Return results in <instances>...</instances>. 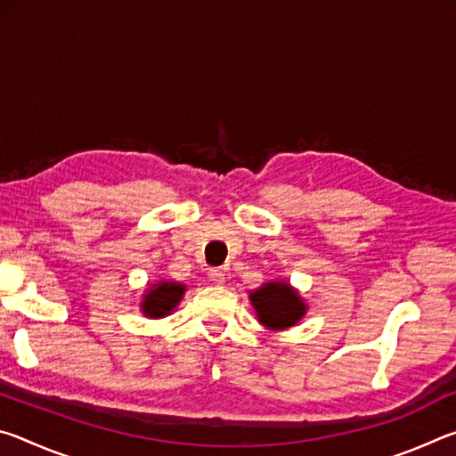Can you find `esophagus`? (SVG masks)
Listing matches in <instances>:
<instances>
[{
    "mask_svg": "<svg viewBox=\"0 0 456 456\" xmlns=\"http://www.w3.org/2000/svg\"><path fill=\"white\" fill-rule=\"evenodd\" d=\"M225 277H227V272L223 267H213L209 269V280L215 283V285H223L225 283Z\"/></svg>",
    "mask_w": 456,
    "mask_h": 456,
    "instance_id": "1",
    "label": "esophagus"
}]
</instances>
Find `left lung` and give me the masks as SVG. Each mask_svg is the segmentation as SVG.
Listing matches in <instances>:
<instances>
[{"instance_id": "left-lung-1", "label": "left lung", "mask_w": 456, "mask_h": 456, "mask_svg": "<svg viewBox=\"0 0 456 456\" xmlns=\"http://www.w3.org/2000/svg\"><path fill=\"white\" fill-rule=\"evenodd\" d=\"M251 304L256 307L259 322L267 328L283 330L296 323L305 314V305L288 283H265L264 288L253 291Z\"/></svg>"}]
</instances>
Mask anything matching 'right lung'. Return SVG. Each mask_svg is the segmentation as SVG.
Returning a JSON list of instances; mask_svg holds the SVG:
<instances>
[{
  "instance_id": "1",
  "label": "right lung",
  "mask_w": 456,
  "mask_h": 456,
  "mask_svg": "<svg viewBox=\"0 0 456 456\" xmlns=\"http://www.w3.org/2000/svg\"><path fill=\"white\" fill-rule=\"evenodd\" d=\"M184 293V285L181 283H171L163 281L154 285L152 289L146 291L144 302H142V312L149 315V318H163V315L171 314L175 305L181 302Z\"/></svg>"
}]
</instances>
